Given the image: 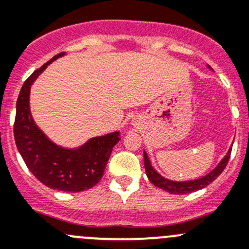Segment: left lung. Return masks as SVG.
Here are the masks:
<instances>
[{"label": "left lung", "instance_id": "1", "mask_svg": "<svg viewBox=\"0 0 249 249\" xmlns=\"http://www.w3.org/2000/svg\"><path fill=\"white\" fill-rule=\"evenodd\" d=\"M208 67L209 69H211L209 65ZM231 150L232 147H230L229 151H227V153L225 155L224 159L220 161V163L217 164L213 171L209 172V173L206 174V176H204V177L198 178V179H194V180L176 182V180H171L162 177L161 174H160L159 172L152 167L150 160H148L146 151H143V163H145V169H146V174H147V178L150 179V182L152 183L153 185H156V187L161 188V189L166 190V192L171 193V194H188V193H193V192H196V190L199 189H203V188H205L206 185H209L211 182H213L216 178L219 177L220 174L222 173V171L225 169V167H226L227 162H229L230 156H231Z\"/></svg>", "mask_w": 249, "mask_h": 249}]
</instances>
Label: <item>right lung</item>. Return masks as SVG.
<instances>
[{"label": "right lung", "mask_w": 249, "mask_h": 249, "mask_svg": "<svg viewBox=\"0 0 249 249\" xmlns=\"http://www.w3.org/2000/svg\"><path fill=\"white\" fill-rule=\"evenodd\" d=\"M65 53L28 77L19 92L16 106L15 140L29 171L44 185L55 190L78 193L94 187L101 180L113 147L120 140L119 131L96 136L76 148L56 145L38 127L29 108L30 87L41 72Z\"/></svg>", "instance_id": "add662e5"}]
</instances>
